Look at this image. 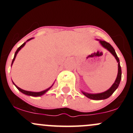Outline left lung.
<instances>
[{"label":"left lung","instance_id":"1","mask_svg":"<svg viewBox=\"0 0 133 133\" xmlns=\"http://www.w3.org/2000/svg\"><path fill=\"white\" fill-rule=\"evenodd\" d=\"M99 41L100 44H101L102 46L104 47L105 49H106L108 51H109L114 56V57H115V59H116L117 62H118V72H117V76L115 82L112 85V86L109 88V89L107 90L106 91L104 92L101 93H98V94H89V93L84 92V91H81L82 94H84L85 96H86L88 98L91 99L93 100H103V99H106L108 98L109 97L112 95L113 94L114 91L116 90V89L118 88L119 84L121 79V68L120 65V62H119V59L118 57H117L116 53L115 50L114 49V48L112 47V45L108 43V42H106L104 41H101V40H98Z\"/></svg>","mask_w":133,"mask_h":133}]
</instances>
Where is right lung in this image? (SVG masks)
Here are the masks:
<instances>
[{"mask_svg":"<svg viewBox=\"0 0 133 133\" xmlns=\"http://www.w3.org/2000/svg\"><path fill=\"white\" fill-rule=\"evenodd\" d=\"M33 39V37H32V38H30V39H28V40H27V41H26V42H27V41H30V40H31V39ZM26 42H24V44H22V45H21V46H20V47H19V48H18L17 49L16 52H15V54H14V59H13V60H12V65L13 62H14V61L15 59H16V56H17V53L19 52V51H20V50H21V49H22V47H24V45H25V43H26ZM12 82H13V84H14L15 86H16V88H17V89L19 90V91H21V92H22L23 94H25V95H27V96H34V97H37V96H42V95H43V94H45V93L47 91H49V90L50 89H51V87L53 86V85H52V86H51V87H50V88H47V89L44 90V91H41V92H31V91H25V90H23V89H21V88H19V87H18V86H17L15 84H14V82L13 81H12Z\"/></svg>","mask_w":133,"mask_h":133,"instance_id":"1","label":"right lung"}]
</instances>
